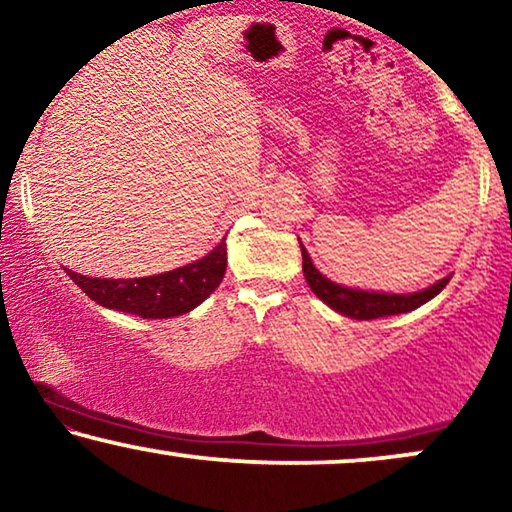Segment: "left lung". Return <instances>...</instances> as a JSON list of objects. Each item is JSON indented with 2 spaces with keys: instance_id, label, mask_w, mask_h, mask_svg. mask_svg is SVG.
Here are the masks:
<instances>
[{
  "instance_id": "1",
  "label": "left lung",
  "mask_w": 512,
  "mask_h": 512,
  "mask_svg": "<svg viewBox=\"0 0 512 512\" xmlns=\"http://www.w3.org/2000/svg\"><path fill=\"white\" fill-rule=\"evenodd\" d=\"M302 248V271L304 278H307L309 288L314 290V295H319L328 307H333L335 312L349 316V319H383V316H394V314H406L418 309L420 304L432 300L437 293H442V288L449 283L451 276L437 281L435 286L420 290V293L411 295H387V293H368V290H354V288H342L338 283L328 281L326 276L321 274L319 269L314 267L312 260H309L307 250L300 243Z\"/></svg>"
}]
</instances>
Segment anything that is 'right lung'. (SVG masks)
<instances>
[{"instance_id":"1","label":"right lung","mask_w":512,"mask_h":512,"mask_svg":"<svg viewBox=\"0 0 512 512\" xmlns=\"http://www.w3.org/2000/svg\"><path fill=\"white\" fill-rule=\"evenodd\" d=\"M68 276L96 304L141 319H170L198 307L222 283L226 271V243L222 241L203 260L167 274L146 278H92L66 269Z\"/></svg>"}]
</instances>
